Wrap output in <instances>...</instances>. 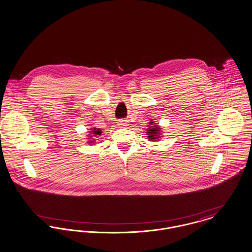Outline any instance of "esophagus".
<instances>
[{"label":"esophagus","instance_id":"34e87169","mask_svg":"<svg viewBox=\"0 0 252 252\" xmlns=\"http://www.w3.org/2000/svg\"><path fill=\"white\" fill-rule=\"evenodd\" d=\"M121 127H126V126H127V123L125 121V120H122V121H120L119 122V124H118Z\"/></svg>","mask_w":252,"mask_h":252}]
</instances>
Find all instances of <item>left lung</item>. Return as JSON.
I'll use <instances>...</instances> for the list:
<instances>
[{
    "mask_svg": "<svg viewBox=\"0 0 252 252\" xmlns=\"http://www.w3.org/2000/svg\"><path fill=\"white\" fill-rule=\"evenodd\" d=\"M151 125H154V122H151ZM160 128L158 126H152L149 127V130H148V137L150 140H155L159 138L160 135Z\"/></svg>",
    "mask_w": 252,
    "mask_h": 252,
    "instance_id": "1",
    "label": "left lung"
}]
</instances>
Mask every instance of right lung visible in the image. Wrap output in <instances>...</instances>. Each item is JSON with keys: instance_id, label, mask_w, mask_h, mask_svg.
Masks as SVG:
<instances>
[{"instance_id": "right-lung-1", "label": "right lung", "mask_w": 252, "mask_h": 252, "mask_svg": "<svg viewBox=\"0 0 252 252\" xmlns=\"http://www.w3.org/2000/svg\"><path fill=\"white\" fill-rule=\"evenodd\" d=\"M92 133H93V134H95V136L100 135L101 130H100V129H97V128H94V129H93V131H92Z\"/></svg>"}]
</instances>
